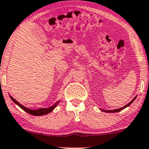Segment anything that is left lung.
<instances>
[{"label": "left lung", "mask_w": 149, "mask_h": 149, "mask_svg": "<svg viewBox=\"0 0 149 149\" xmlns=\"http://www.w3.org/2000/svg\"><path fill=\"white\" fill-rule=\"evenodd\" d=\"M136 97H137V96H136V97H134V98H133V100H132V101H130V102L128 103V104H127L126 105H125L124 107H121V108H119V109H114V110H102V111H104V112H109V113H114V112H118V111H121V110H123V109H125V108H126L127 107H128V106H130L131 104H132V102H133V101L134 100L136 99Z\"/></svg>", "instance_id": "left-lung-1"}]
</instances>
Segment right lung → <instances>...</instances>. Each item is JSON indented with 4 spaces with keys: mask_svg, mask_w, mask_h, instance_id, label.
Instances as JSON below:
<instances>
[{
    "mask_svg": "<svg viewBox=\"0 0 149 149\" xmlns=\"http://www.w3.org/2000/svg\"><path fill=\"white\" fill-rule=\"evenodd\" d=\"M10 97H11L12 101H13L15 104H17L19 107L22 108V109L23 110H24L26 112L29 113L30 114H32L33 116H42V115H45V114H47V113H50L51 111H53V109L56 107V105L59 102L58 101L57 102H56L55 104H53L52 107H48V108H42V109H30L22 105V104H21L19 102H17L15 99H14L12 96H10Z\"/></svg>",
    "mask_w": 149,
    "mask_h": 149,
    "instance_id": "obj_1",
    "label": "right lung"
}]
</instances>
